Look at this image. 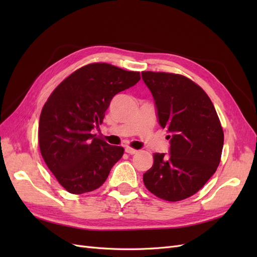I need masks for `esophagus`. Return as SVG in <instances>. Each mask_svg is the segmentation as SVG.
I'll return each instance as SVG.
<instances>
[{
    "label": "esophagus",
    "mask_w": 257,
    "mask_h": 257,
    "mask_svg": "<svg viewBox=\"0 0 257 257\" xmlns=\"http://www.w3.org/2000/svg\"><path fill=\"white\" fill-rule=\"evenodd\" d=\"M125 152L128 153V154H135V153H137V150L133 149V148H131V147H126L125 148Z\"/></svg>",
    "instance_id": "esophagus-1"
}]
</instances>
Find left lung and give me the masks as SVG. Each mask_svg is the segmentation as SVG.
Here are the masks:
<instances>
[{"instance_id": "1", "label": "left lung", "mask_w": 257, "mask_h": 257, "mask_svg": "<svg viewBox=\"0 0 257 257\" xmlns=\"http://www.w3.org/2000/svg\"><path fill=\"white\" fill-rule=\"evenodd\" d=\"M142 77L152 93L160 125L170 134L169 154H153L144 183L159 198L185 199L203 188L220 164V119L206 92L186 77L163 72H143Z\"/></svg>"}]
</instances>
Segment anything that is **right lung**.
Instances as JSON below:
<instances>
[{"label":"right lung","instance_id":"add662e5","mask_svg":"<svg viewBox=\"0 0 257 257\" xmlns=\"http://www.w3.org/2000/svg\"><path fill=\"white\" fill-rule=\"evenodd\" d=\"M141 80L107 63L77 69L54 89L44 105L38 126L42 157L59 183L72 194L98 189L124 149L91 131L103 123L112 97Z\"/></svg>","mask_w":257,"mask_h":257}]
</instances>
